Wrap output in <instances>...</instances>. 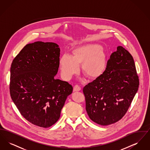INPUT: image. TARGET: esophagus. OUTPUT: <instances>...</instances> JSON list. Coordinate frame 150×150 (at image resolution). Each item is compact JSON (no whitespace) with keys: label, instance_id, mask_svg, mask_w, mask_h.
<instances>
[{"label":"esophagus","instance_id":"esophagus-1","mask_svg":"<svg viewBox=\"0 0 150 150\" xmlns=\"http://www.w3.org/2000/svg\"><path fill=\"white\" fill-rule=\"evenodd\" d=\"M80 90H81V88L78 85H76L74 86V92H79Z\"/></svg>","mask_w":150,"mask_h":150}]
</instances>
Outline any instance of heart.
I'll use <instances>...</instances> for the list:
<instances>
[{
    "label": "heart",
    "instance_id": "obj_1",
    "mask_svg": "<svg viewBox=\"0 0 150 150\" xmlns=\"http://www.w3.org/2000/svg\"><path fill=\"white\" fill-rule=\"evenodd\" d=\"M106 64V54L102 46L97 44H86L74 47L71 50L70 56L63 55L59 61L61 75L66 79L78 72L79 65L89 78H98L105 71Z\"/></svg>",
    "mask_w": 150,
    "mask_h": 150
}]
</instances>
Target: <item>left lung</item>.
<instances>
[{
  "mask_svg": "<svg viewBox=\"0 0 150 150\" xmlns=\"http://www.w3.org/2000/svg\"><path fill=\"white\" fill-rule=\"evenodd\" d=\"M139 87V79L132 56L121 46L108 60L99 78L83 88L89 118L100 125L120 120L125 115Z\"/></svg>",
  "mask_w": 150,
  "mask_h": 150,
  "instance_id": "1",
  "label": "left lung"
}]
</instances>
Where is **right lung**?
Returning <instances> with one entry per match:
<instances>
[{
	"instance_id": "1",
	"label": "right lung",
	"mask_w": 150,
	"mask_h": 150,
	"mask_svg": "<svg viewBox=\"0 0 150 150\" xmlns=\"http://www.w3.org/2000/svg\"><path fill=\"white\" fill-rule=\"evenodd\" d=\"M58 47L52 42L30 43L11 64V98L23 117L40 127H50L58 121L73 90L67 82L54 78L59 67Z\"/></svg>"
}]
</instances>
